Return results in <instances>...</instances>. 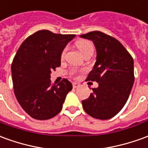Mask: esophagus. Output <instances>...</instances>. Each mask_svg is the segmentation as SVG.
I'll return each mask as SVG.
<instances>
[{
	"label": "esophagus",
	"instance_id": "1",
	"mask_svg": "<svg viewBox=\"0 0 148 148\" xmlns=\"http://www.w3.org/2000/svg\"><path fill=\"white\" fill-rule=\"evenodd\" d=\"M80 86V84H78L77 82H73V87L74 88H77V87H79Z\"/></svg>",
	"mask_w": 148,
	"mask_h": 148
}]
</instances>
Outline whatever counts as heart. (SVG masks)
Segmentation results:
<instances>
[{
    "label": "heart",
    "instance_id": "b5f03b06",
    "mask_svg": "<svg viewBox=\"0 0 148 148\" xmlns=\"http://www.w3.org/2000/svg\"><path fill=\"white\" fill-rule=\"evenodd\" d=\"M77 46L78 49L80 50V52L84 54L85 53H86L89 50H91L93 49L94 50V46H93V44H92L91 42L90 41H87V40H82V41H79V42H77ZM65 52H66V49H64L62 53V55H61V58L62 59L64 58V54H65ZM71 74L76 75L77 74V71L75 70H73L71 71Z\"/></svg>",
    "mask_w": 148,
    "mask_h": 148
}]
</instances>
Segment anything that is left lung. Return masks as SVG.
<instances>
[{"instance_id":"8db88e82","label":"left lung","mask_w":148,"mask_h":148,"mask_svg":"<svg viewBox=\"0 0 148 148\" xmlns=\"http://www.w3.org/2000/svg\"><path fill=\"white\" fill-rule=\"evenodd\" d=\"M81 38L91 40L96 47L97 61L86 81L97 82L82 107L91 117L109 119L127 103L135 81L134 61L120 42L100 31H92Z\"/></svg>"}]
</instances>
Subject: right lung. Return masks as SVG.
I'll use <instances>...</instances> for the list:
<instances>
[{"label":"right lung","mask_w":148,"mask_h":148,"mask_svg":"<svg viewBox=\"0 0 148 148\" xmlns=\"http://www.w3.org/2000/svg\"><path fill=\"white\" fill-rule=\"evenodd\" d=\"M74 34H58L42 29L21 45L11 66L13 90L23 110L31 117L46 120L59 113L73 86L63 78L51 84V71L61 66V55Z\"/></svg>","instance_id":"obj_1"}]
</instances>
